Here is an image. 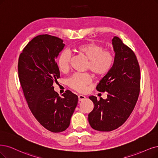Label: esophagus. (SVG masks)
<instances>
[{"instance_id":"obj_1","label":"esophagus","mask_w":158,"mask_h":158,"mask_svg":"<svg viewBox=\"0 0 158 158\" xmlns=\"http://www.w3.org/2000/svg\"><path fill=\"white\" fill-rule=\"evenodd\" d=\"M78 99H79V102H82L84 100H85L86 97L85 96H83V95H79L78 96Z\"/></svg>"}]
</instances>
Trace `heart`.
Instances as JSON below:
<instances>
[{
    "label": "heart",
    "mask_w": 158,
    "mask_h": 158,
    "mask_svg": "<svg viewBox=\"0 0 158 158\" xmlns=\"http://www.w3.org/2000/svg\"><path fill=\"white\" fill-rule=\"evenodd\" d=\"M76 51L89 60L87 69L97 76L106 75L112 68L114 62L113 51L103 49V46L94 42L86 43L79 45ZM71 55L68 51H62L58 58L57 64L60 71L66 73L69 69ZM92 82L91 76L88 73L74 74L68 79V85L79 92H84Z\"/></svg>",
    "instance_id": "b5f03b06"
}]
</instances>
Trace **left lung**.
<instances>
[{
  "mask_svg": "<svg viewBox=\"0 0 158 158\" xmlns=\"http://www.w3.org/2000/svg\"><path fill=\"white\" fill-rule=\"evenodd\" d=\"M112 44L113 66L96 86L99 92H107V98L98 101L94 96L89 97L94 106L89 114V124L100 131H113L124 123L135 106L140 91V68L135 53L117 36L113 38Z\"/></svg>",
  "mask_w": 158,
  "mask_h": 158,
  "instance_id": "8db88e82",
  "label": "left lung"
}]
</instances>
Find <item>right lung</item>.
Segmentation results:
<instances>
[{
  "mask_svg": "<svg viewBox=\"0 0 158 158\" xmlns=\"http://www.w3.org/2000/svg\"><path fill=\"white\" fill-rule=\"evenodd\" d=\"M65 44L59 38L42 34L25 46L18 61V74L24 96L34 117L45 129L59 133L69 127L78 96L66 90L58 96L53 83L60 78L56 58Z\"/></svg>",
  "mask_w": 158,
  "mask_h": 158,
  "instance_id": "add662e5",
  "label": "right lung"
}]
</instances>
